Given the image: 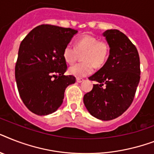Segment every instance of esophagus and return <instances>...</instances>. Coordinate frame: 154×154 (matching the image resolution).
Here are the masks:
<instances>
[{"label":"esophagus","instance_id":"1","mask_svg":"<svg viewBox=\"0 0 154 154\" xmlns=\"http://www.w3.org/2000/svg\"><path fill=\"white\" fill-rule=\"evenodd\" d=\"M82 81H84V79H82V78H79V77H77V83H81V82H82Z\"/></svg>","mask_w":154,"mask_h":154}]
</instances>
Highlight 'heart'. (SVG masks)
<instances>
[{
    "label": "heart",
    "instance_id": "1",
    "mask_svg": "<svg viewBox=\"0 0 154 154\" xmlns=\"http://www.w3.org/2000/svg\"><path fill=\"white\" fill-rule=\"evenodd\" d=\"M109 45L105 41L100 40L97 37L85 35L77 38L75 47L68 44L63 50V58L68 64H73L78 57V54H83L82 59L85 62L77 63L69 68V73L75 77H82L91 74L94 67H101L107 61L109 55Z\"/></svg>",
    "mask_w": 154,
    "mask_h": 154
}]
</instances>
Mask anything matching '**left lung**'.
<instances>
[{
    "label": "left lung",
    "mask_w": 154,
    "mask_h": 154,
    "mask_svg": "<svg viewBox=\"0 0 154 154\" xmlns=\"http://www.w3.org/2000/svg\"><path fill=\"white\" fill-rule=\"evenodd\" d=\"M110 47L107 62L88 77L97 81L92 91L84 96V103L92 116L112 120L131 106L140 81L138 50L126 35L116 29L103 33Z\"/></svg>",
    "instance_id": "left-lung-1"
}]
</instances>
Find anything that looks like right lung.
Masks as SVG:
<instances>
[{
	"instance_id": "right-lung-1",
	"label": "right lung",
	"mask_w": 154,
	"mask_h": 154,
	"mask_svg": "<svg viewBox=\"0 0 154 154\" xmlns=\"http://www.w3.org/2000/svg\"><path fill=\"white\" fill-rule=\"evenodd\" d=\"M77 30L42 24L21 42L15 67L19 94L25 106L38 116H47L62 105L67 86L76 77L65 76L63 50Z\"/></svg>"
}]
</instances>
